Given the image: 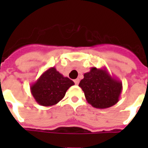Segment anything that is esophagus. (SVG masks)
Returning <instances> with one entry per match:
<instances>
[{
  "mask_svg": "<svg viewBox=\"0 0 148 148\" xmlns=\"http://www.w3.org/2000/svg\"><path fill=\"white\" fill-rule=\"evenodd\" d=\"M74 83L76 84V85H77V84L79 83V79H78V78L75 79V80H74Z\"/></svg>",
  "mask_w": 148,
  "mask_h": 148,
  "instance_id": "obj_1",
  "label": "esophagus"
}]
</instances>
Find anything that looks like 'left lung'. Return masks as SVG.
Segmentation results:
<instances>
[{"mask_svg":"<svg viewBox=\"0 0 148 148\" xmlns=\"http://www.w3.org/2000/svg\"><path fill=\"white\" fill-rule=\"evenodd\" d=\"M87 102L97 109H107L119 101L122 82L109 74L106 68L92 67L79 83Z\"/></svg>","mask_w":148,"mask_h":148,"instance_id":"left-lung-1","label":"left lung"}]
</instances>
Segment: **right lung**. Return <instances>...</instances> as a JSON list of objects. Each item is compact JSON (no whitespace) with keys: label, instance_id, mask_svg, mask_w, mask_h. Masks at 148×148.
Wrapping results in <instances>:
<instances>
[{"label":"right lung","instance_id":"right-lung-1","mask_svg":"<svg viewBox=\"0 0 148 148\" xmlns=\"http://www.w3.org/2000/svg\"><path fill=\"white\" fill-rule=\"evenodd\" d=\"M74 85L73 81L64 77L55 67H51L32 84L30 90L36 101L40 106L47 107L59 102L68 89Z\"/></svg>","mask_w":148,"mask_h":148}]
</instances>
